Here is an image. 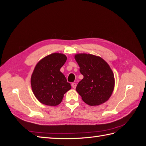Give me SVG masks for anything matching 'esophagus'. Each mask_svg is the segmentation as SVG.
<instances>
[{
    "label": "esophagus",
    "mask_w": 146,
    "mask_h": 146,
    "mask_svg": "<svg viewBox=\"0 0 146 146\" xmlns=\"http://www.w3.org/2000/svg\"><path fill=\"white\" fill-rule=\"evenodd\" d=\"M71 85H72V87L74 88V89H75V88H76V86H77V84L76 83H72Z\"/></svg>",
    "instance_id": "1"
}]
</instances>
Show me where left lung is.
Wrapping results in <instances>:
<instances>
[{
	"label": "left lung",
	"instance_id": "1",
	"mask_svg": "<svg viewBox=\"0 0 146 146\" xmlns=\"http://www.w3.org/2000/svg\"><path fill=\"white\" fill-rule=\"evenodd\" d=\"M75 59L83 76L76 87L82 100L91 106L107 101L114 87V74L108 64L101 57L91 54H76Z\"/></svg>",
	"mask_w": 146,
	"mask_h": 146
}]
</instances>
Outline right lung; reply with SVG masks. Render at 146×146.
Listing matches in <instances>:
<instances>
[{
	"label": "right lung",
	"instance_id": "right-lung-1",
	"mask_svg": "<svg viewBox=\"0 0 146 146\" xmlns=\"http://www.w3.org/2000/svg\"><path fill=\"white\" fill-rule=\"evenodd\" d=\"M66 60L65 55L54 53L41 59L35 66L31 77V86L35 96L41 104L59 105L64 94L71 88L60 70Z\"/></svg>",
	"mask_w": 146,
	"mask_h": 146
}]
</instances>
